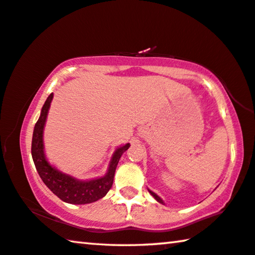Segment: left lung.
Returning <instances> with one entry per match:
<instances>
[{"mask_svg":"<svg viewBox=\"0 0 255 255\" xmlns=\"http://www.w3.org/2000/svg\"><path fill=\"white\" fill-rule=\"evenodd\" d=\"M148 192L152 194V195H153V197H154V199H155V200H156L157 202H160V203H163V202H162V200H161V199H160V197H159V196H157L155 193H153V192H151V191H148Z\"/></svg>","mask_w":255,"mask_h":255,"instance_id":"left-lung-1","label":"left lung"}]
</instances>
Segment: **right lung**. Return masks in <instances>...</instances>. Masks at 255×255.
<instances>
[{"instance_id":"add662e5","label":"right lung","mask_w":255,"mask_h":255,"mask_svg":"<svg viewBox=\"0 0 255 255\" xmlns=\"http://www.w3.org/2000/svg\"><path fill=\"white\" fill-rule=\"evenodd\" d=\"M52 99H53V93L48 95L44 103L40 117L34 128L33 140H31V156H33L36 170L44 184L63 202L71 204H87L102 199L112 187L116 168L121 155L125 151H127L130 145L126 144L125 146L117 149L112 156L108 173L102 178L80 181L52 168L46 161L43 151V128Z\"/></svg>"}]
</instances>
